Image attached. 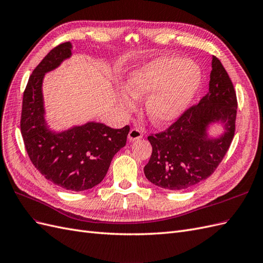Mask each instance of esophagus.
Here are the masks:
<instances>
[{
	"mask_svg": "<svg viewBox=\"0 0 263 263\" xmlns=\"http://www.w3.org/2000/svg\"><path fill=\"white\" fill-rule=\"evenodd\" d=\"M141 138H142V132H141V130L137 129V127H133V129H131V131L129 132V136H127V139H129L130 142L138 141Z\"/></svg>",
	"mask_w": 263,
	"mask_h": 263,
	"instance_id": "1",
	"label": "esophagus"
}]
</instances>
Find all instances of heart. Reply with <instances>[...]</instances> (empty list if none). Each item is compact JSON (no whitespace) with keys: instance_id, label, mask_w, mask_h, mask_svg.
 Listing matches in <instances>:
<instances>
[{"instance_id":"heart-1","label":"heart","mask_w":263,"mask_h":263,"mask_svg":"<svg viewBox=\"0 0 263 263\" xmlns=\"http://www.w3.org/2000/svg\"><path fill=\"white\" fill-rule=\"evenodd\" d=\"M198 66L179 57H163L134 71L127 81V92L120 96L124 110L136 107V99L149 96L145 115L156 125L174 121L193 100L200 86Z\"/></svg>"}]
</instances>
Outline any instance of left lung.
Returning a JSON list of instances; mask_svg holds the SVG:
<instances>
[{
    "label": "left lung",
    "mask_w": 263,
    "mask_h": 263,
    "mask_svg": "<svg viewBox=\"0 0 263 263\" xmlns=\"http://www.w3.org/2000/svg\"><path fill=\"white\" fill-rule=\"evenodd\" d=\"M209 92L198 104L187 109L166 130L147 140L152 155L144 166L145 177L170 191L189 189L211 176L226 155L235 136L237 96L229 74L213 57ZM220 121L221 137L209 139L206 127Z\"/></svg>",
    "instance_id": "obj_1"
}]
</instances>
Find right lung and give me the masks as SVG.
Returning a JSON list of instances; mask_svg holds the SVG:
<instances>
[{
    "mask_svg": "<svg viewBox=\"0 0 263 263\" xmlns=\"http://www.w3.org/2000/svg\"><path fill=\"white\" fill-rule=\"evenodd\" d=\"M71 56L69 42L58 45L33 70L23 95L21 132L34 166L51 183L81 192L101 183L112 157L125 143L130 126L112 129L88 122L63 132H52L45 121L42 93L44 74Z\"/></svg>",
    "mask_w": 263,
    "mask_h": 263,
    "instance_id": "add662e5",
    "label": "right lung"
}]
</instances>
